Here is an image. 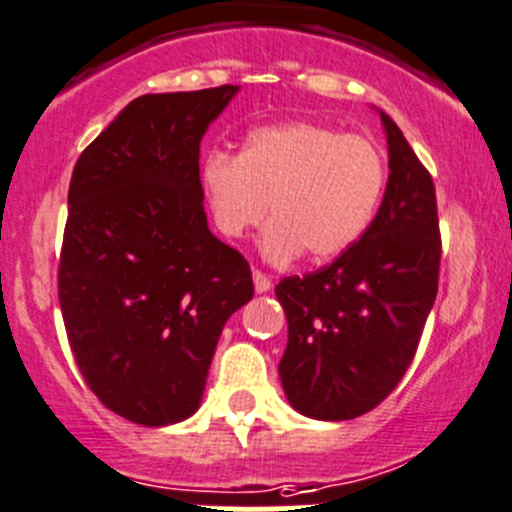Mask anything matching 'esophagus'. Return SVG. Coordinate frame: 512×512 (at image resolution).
<instances>
[{
    "instance_id": "esophagus-1",
    "label": "esophagus",
    "mask_w": 512,
    "mask_h": 512,
    "mask_svg": "<svg viewBox=\"0 0 512 512\" xmlns=\"http://www.w3.org/2000/svg\"><path fill=\"white\" fill-rule=\"evenodd\" d=\"M252 280H255V290H257V293H267V290L272 288V280L267 278L265 272L252 270Z\"/></svg>"
}]
</instances>
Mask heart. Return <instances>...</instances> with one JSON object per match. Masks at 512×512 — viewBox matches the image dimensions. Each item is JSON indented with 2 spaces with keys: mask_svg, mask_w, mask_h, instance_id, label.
<instances>
[{
  "mask_svg": "<svg viewBox=\"0 0 512 512\" xmlns=\"http://www.w3.org/2000/svg\"><path fill=\"white\" fill-rule=\"evenodd\" d=\"M214 224L240 240L270 214L262 255L315 262L351 250L369 229L386 186V161L371 138L315 121L262 126L240 156L212 151L199 171Z\"/></svg>",
  "mask_w": 512,
  "mask_h": 512,
  "instance_id": "obj_1",
  "label": "heart"
}]
</instances>
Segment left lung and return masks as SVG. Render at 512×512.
<instances>
[{
    "mask_svg": "<svg viewBox=\"0 0 512 512\" xmlns=\"http://www.w3.org/2000/svg\"><path fill=\"white\" fill-rule=\"evenodd\" d=\"M389 143L384 199L361 240L331 265L275 288L288 318L280 381L295 412L343 422L371 412L407 374L437 298L434 181L379 111Z\"/></svg>",
    "mask_w": 512,
    "mask_h": 512,
    "instance_id": "1",
    "label": "left lung"
}]
</instances>
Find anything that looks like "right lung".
<instances>
[{"label": "right lung", "instance_id": "1", "mask_svg": "<svg viewBox=\"0 0 512 512\" xmlns=\"http://www.w3.org/2000/svg\"><path fill=\"white\" fill-rule=\"evenodd\" d=\"M240 85L131 100L83 154L68 191L57 293L75 364L111 412L166 427L202 404L245 257L207 227L199 143Z\"/></svg>", "mask_w": 512, "mask_h": 512}]
</instances>
